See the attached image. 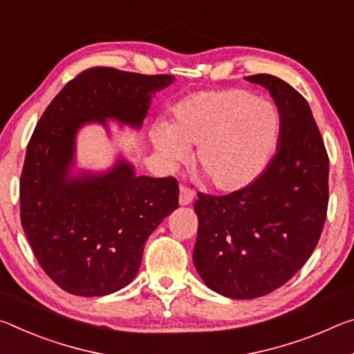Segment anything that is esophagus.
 <instances>
[{"label":"esophagus","mask_w":354,"mask_h":354,"mask_svg":"<svg viewBox=\"0 0 354 354\" xmlns=\"http://www.w3.org/2000/svg\"><path fill=\"white\" fill-rule=\"evenodd\" d=\"M195 198V192L187 186H181L179 187V205L186 206L189 203H192Z\"/></svg>","instance_id":"esophagus-1"}]
</instances>
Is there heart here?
Returning <instances> with one entry per match:
<instances>
[{
  "mask_svg": "<svg viewBox=\"0 0 354 354\" xmlns=\"http://www.w3.org/2000/svg\"><path fill=\"white\" fill-rule=\"evenodd\" d=\"M280 133V116L245 89L192 94L173 109L171 124H156L151 142L170 168L197 147L195 165L212 187L234 192L265 171Z\"/></svg>",
  "mask_w": 354,
  "mask_h": 354,
  "instance_id": "heart-1",
  "label": "heart"
}]
</instances>
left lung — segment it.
Wrapping results in <instances>:
<instances>
[{"label":"left lung","instance_id":"1","mask_svg":"<svg viewBox=\"0 0 354 354\" xmlns=\"http://www.w3.org/2000/svg\"><path fill=\"white\" fill-rule=\"evenodd\" d=\"M265 86L280 115L279 149L250 186L227 195L198 194L194 265L216 293L233 299L269 295L315 250L329 201V157L307 100L269 74Z\"/></svg>","mask_w":354,"mask_h":354}]
</instances>
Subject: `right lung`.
Here are the masks:
<instances>
[{"label":"right lung","mask_w":354,"mask_h":354,"mask_svg":"<svg viewBox=\"0 0 354 354\" xmlns=\"http://www.w3.org/2000/svg\"><path fill=\"white\" fill-rule=\"evenodd\" d=\"M175 80L89 67L44 111L20 176V218L39 265L59 288L104 296L132 282L145 243L178 207L176 178L136 176L120 160L104 175L71 178L78 127L106 118L140 127L151 97Z\"/></svg>","instance_id":"right-lung-1"}]
</instances>
